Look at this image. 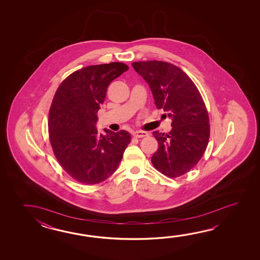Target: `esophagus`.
Instances as JSON below:
<instances>
[{
    "label": "esophagus",
    "mask_w": 260,
    "mask_h": 260,
    "mask_svg": "<svg viewBox=\"0 0 260 260\" xmlns=\"http://www.w3.org/2000/svg\"><path fill=\"white\" fill-rule=\"evenodd\" d=\"M133 136H134L135 138H145V137H147V136H148V133L144 132V131H136V132H134Z\"/></svg>",
    "instance_id": "1"
}]
</instances>
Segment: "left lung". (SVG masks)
<instances>
[{"instance_id":"obj_1","label":"left lung","mask_w":260,"mask_h":260,"mask_svg":"<svg viewBox=\"0 0 260 260\" xmlns=\"http://www.w3.org/2000/svg\"><path fill=\"white\" fill-rule=\"evenodd\" d=\"M132 66L149 84L155 106L165 111L162 116L172 120L168 134L153 132L159 148L151 157L152 165L166 177H180L198 164L209 141L204 100L191 79L171 63L138 61Z\"/></svg>"}]
</instances>
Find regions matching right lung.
I'll return each mask as SVG.
<instances>
[{"mask_svg":"<svg viewBox=\"0 0 260 260\" xmlns=\"http://www.w3.org/2000/svg\"><path fill=\"white\" fill-rule=\"evenodd\" d=\"M128 69L121 62L85 67L68 76L55 92L48 118L50 142L59 165L78 182L104 181L131 142L127 131L104 129L100 135L95 127L109 84Z\"/></svg>","mask_w":260,"mask_h":260,"instance_id":"1","label":"right lung"}]
</instances>
